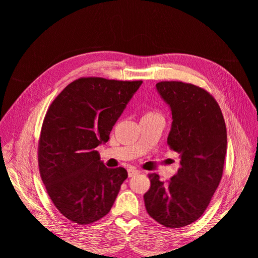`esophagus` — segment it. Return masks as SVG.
<instances>
[{
  "mask_svg": "<svg viewBox=\"0 0 258 258\" xmlns=\"http://www.w3.org/2000/svg\"><path fill=\"white\" fill-rule=\"evenodd\" d=\"M139 173H140V171L137 170L136 168H129V169H128V175H129V177L134 176V175H136V174H139Z\"/></svg>",
  "mask_w": 258,
  "mask_h": 258,
  "instance_id": "obj_1",
  "label": "esophagus"
}]
</instances>
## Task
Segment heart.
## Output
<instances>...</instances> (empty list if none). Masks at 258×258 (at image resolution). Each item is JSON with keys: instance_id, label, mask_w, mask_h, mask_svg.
<instances>
[{"instance_id": "heart-1", "label": "heart", "mask_w": 258, "mask_h": 258, "mask_svg": "<svg viewBox=\"0 0 258 258\" xmlns=\"http://www.w3.org/2000/svg\"><path fill=\"white\" fill-rule=\"evenodd\" d=\"M154 115H158V114H156V113H152V112H148V113H146L144 116H154Z\"/></svg>"}]
</instances>
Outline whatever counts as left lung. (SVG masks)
<instances>
[{
    "instance_id": "left-lung-1",
    "label": "left lung",
    "mask_w": 258,
    "mask_h": 258,
    "mask_svg": "<svg viewBox=\"0 0 258 258\" xmlns=\"http://www.w3.org/2000/svg\"><path fill=\"white\" fill-rule=\"evenodd\" d=\"M156 89L170 106V150L179 154V168L168 183L150 174L144 195L147 213L169 228L197 221L221 182L227 131L220 105L208 91L182 82H160Z\"/></svg>"
}]
</instances>
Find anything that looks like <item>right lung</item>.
<instances>
[{
    "label": "right lung",
    "mask_w": 258,
    "mask_h": 258,
    "mask_svg": "<svg viewBox=\"0 0 258 258\" xmlns=\"http://www.w3.org/2000/svg\"><path fill=\"white\" fill-rule=\"evenodd\" d=\"M142 81L82 77L53 100L38 142L42 181L59 212L73 223L91 224L110 212L128 177L110 169L96 147L105 144L113 126Z\"/></svg>",
    "instance_id": "add662e5"
}]
</instances>
